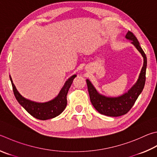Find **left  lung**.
I'll return each instance as SVG.
<instances>
[{"label":"left lung","instance_id":"left-lung-1","mask_svg":"<svg viewBox=\"0 0 157 157\" xmlns=\"http://www.w3.org/2000/svg\"><path fill=\"white\" fill-rule=\"evenodd\" d=\"M126 38L132 41L131 44L135 47L144 58V65L139 73L137 81L128 90V92L118 97H106L99 93L89 79H86L91 104L99 113L106 116L119 117L126 114L135 104L138 97L143 90L146 82L147 67L146 54L139 45L137 39L132 32L128 31Z\"/></svg>","mask_w":157,"mask_h":157}]
</instances>
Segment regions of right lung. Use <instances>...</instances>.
<instances>
[{
  "instance_id": "1",
  "label": "right lung",
  "mask_w": 157,
  "mask_h": 157,
  "mask_svg": "<svg viewBox=\"0 0 157 157\" xmlns=\"http://www.w3.org/2000/svg\"><path fill=\"white\" fill-rule=\"evenodd\" d=\"M76 76V75H73L70 77L65 82L58 95L55 98L46 102H36L25 98L16 89L11 75H10V78L13 87V94L18 103L33 117L40 120H47L60 115L67 107V93Z\"/></svg>"
}]
</instances>
